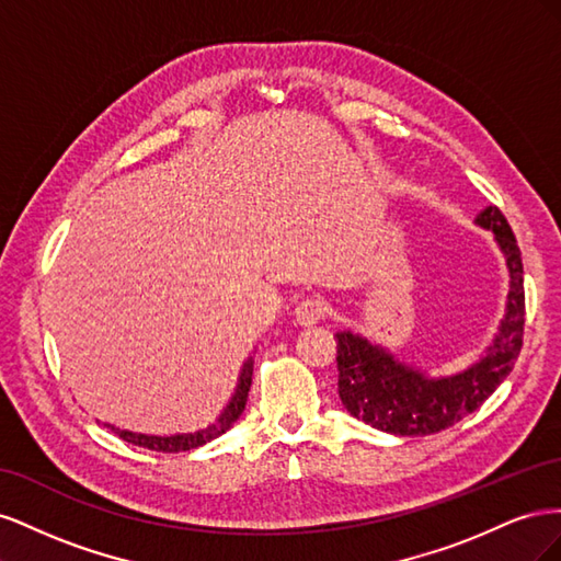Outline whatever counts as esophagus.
I'll use <instances>...</instances> for the list:
<instances>
[{
    "instance_id": "1",
    "label": "esophagus",
    "mask_w": 561,
    "mask_h": 561,
    "mask_svg": "<svg viewBox=\"0 0 561 561\" xmlns=\"http://www.w3.org/2000/svg\"><path fill=\"white\" fill-rule=\"evenodd\" d=\"M325 313H328V301L318 295H309V297L299 299L297 309H295V316L301 325H313V322H318L320 318H325Z\"/></svg>"
}]
</instances>
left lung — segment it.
I'll list each match as a JSON object with an SVG mask.
<instances>
[{
	"mask_svg": "<svg viewBox=\"0 0 561 561\" xmlns=\"http://www.w3.org/2000/svg\"><path fill=\"white\" fill-rule=\"evenodd\" d=\"M478 225L496 233L511 268L507 313L494 346L484 358L449 379H426L367 339L336 332L339 398L351 416L393 435H431L472 414L511 375L524 336V268L522 252L505 215L489 206Z\"/></svg>",
	"mask_w": 561,
	"mask_h": 561,
	"instance_id": "left-lung-1",
	"label": "left lung"
}]
</instances>
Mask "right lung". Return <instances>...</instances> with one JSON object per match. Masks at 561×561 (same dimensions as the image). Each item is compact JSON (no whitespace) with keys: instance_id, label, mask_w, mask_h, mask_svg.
Instances as JSON below:
<instances>
[{"instance_id":"right-lung-1","label":"right lung","mask_w":561,"mask_h":561,"mask_svg":"<svg viewBox=\"0 0 561 561\" xmlns=\"http://www.w3.org/2000/svg\"><path fill=\"white\" fill-rule=\"evenodd\" d=\"M250 386H252V358H248V363L243 365L241 381H239V386H236V393H233L231 402L227 404L225 414L219 416L217 423H213V426L203 428V431H198V433L157 437V435H140V433H130V431H118V428H114V426H107V428H112L118 437L126 439V443L145 447V449H151V451H165V454L190 451V449H196V447H201V445L210 443V439L219 437V435L227 433V431L231 428V423H233L236 419H239V416L243 414V410H245Z\"/></svg>"}]
</instances>
